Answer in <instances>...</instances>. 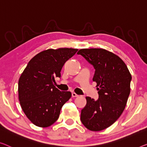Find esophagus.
<instances>
[{"mask_svg": "<svg viewBox=\"0 0 147 147\" xmlns=\"http://www.w3.org/2000/svg\"><path fill=\"white\" fill-rule=\"evenodd\" d=\"M72 96H73V98H75V97H78V96L77 94H76L75 92H72Z\"/></svg>", "mask_w": 147, "mask_h": 147, "instance_id": "esophagus-1", "label": "esophagus"}]
</instances>
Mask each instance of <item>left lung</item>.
<instances>
[{
    "instance_id": "1",
    "label": "left lung",
    "mask_w": 147,
    "mask_h": 147,
    "mask_svg": "<svg viewBox=\"0 0 147 147\" xmlns=\"http://www.w3.org/2000/svg\"><path fill=\"white\" fill-rule=\"evenodd\" d=\"M96 69L99 99L86 97L80 120L88 129L100 131L116 121L125 108L130 94L131 74L125 63L117 55L101 48L82 49L77 53Z\"/></svg>"
}]
</instances>
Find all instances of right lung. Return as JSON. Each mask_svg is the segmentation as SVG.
I'll return each instance as SVG.
<instances>
[{"label":"right lung","mask_w":147,"mask_h":147,"mask_svg":"<svg viewBox=\"0 0 147 147\" xmlns=\"http://www.w3.org/2000/svg\"><path fill=\"white\" fill-rule=\"evenodd\" d=\"M77 49H49L35 55L18 80V98L21 108L32 123L47 127L58 119L61 109L71 97V92H61L54 86L55 78L61 77L65 63Z\"/></svg>","instance_id":"obj_1"}]
</instances>
